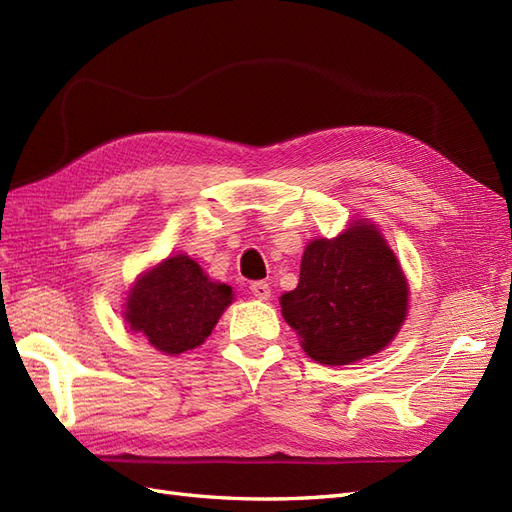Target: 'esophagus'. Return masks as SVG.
Returning a JSON list of instances; mask_svg holds the SVG:
<instances>
[{"mask_svg": "<svg viewBox=\"0 0 512 512\" xmlns=\"http://www.w3.org/2000/svg\"><path fill=\"white\" fill-rule=\"evenodd\" d=\"M250 290H252L254 297L260 299V301H267L271 297V286L267 282H254L250 286Z\"/></svg>", "mask_w": 512, "mask_h": 512, "instance_id": "1", "label": "esophagus"}]
</instances>
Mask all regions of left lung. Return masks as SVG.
<instances>
[{"label": "left lung", "mask_w": 512, "mask_h": 512, "mask_svg": "<svg viewBox=\"0 0 512 512\" xmlns=\"http://www.w3.org/2000/svg\"><path fill=\"white\" fill-rule=\"evenodd\" d=\"M408 282L382 232L356 220L305 247L301 277L282 294V316L322 365H350L393 342L408 314Z\"/></svg>", "instance_id": "obj_1"}]
</instances>
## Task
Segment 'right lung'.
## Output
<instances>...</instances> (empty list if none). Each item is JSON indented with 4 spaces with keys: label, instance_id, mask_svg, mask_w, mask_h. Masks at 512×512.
I'll return each mask as SVG.
<instances>
[{
    "label": "right lung",
    "instance_id": "right-lung-1",
    "mask_svg": "<svg viewBox=\"0 0 512 512\" xmlns=\"http://www.w3.org/2000/svg\"><path fill=\"white\" fill-rule=\"evenodd\" d=\"M230 303V286L211 282L196 260L177 254L138 277L123 314L130 331L177 356L203 344Z\"/></svg>",
    "mask_w": 512,
    "mask_h": 512
}]
</instances>
